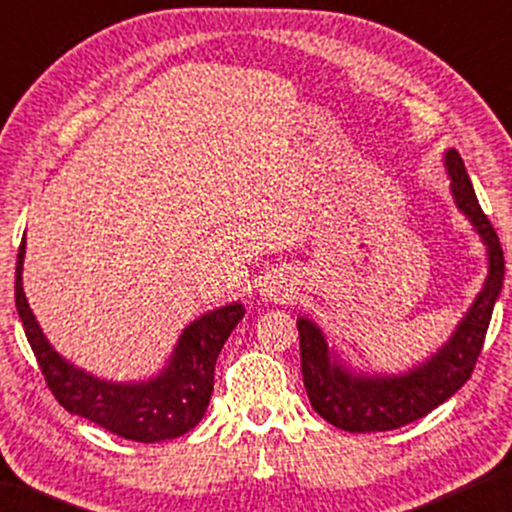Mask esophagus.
<instances>
[{"instance_id":"obj_1","label":"esophagus","mask_w":512,"mask_h":512,"mask_svg":"<svg viewBox=\"0 0 512 512\" xmlns=\"http://www.w3.org/2000/svg\"><path fill=\"white\" fill-rule=\"evenodd\" d=\"M286 291H289V289H282V286H268V289H265V298L279 303V300L286 298Z\"/></svg>"}]
</instances>
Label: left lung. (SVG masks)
I'll list each match as a JSON object with an SVG mask.
<instances>
[{
	"instance_id": "1",
	"label": "left lung",
	"mask_w": 512,
	"mask_h": 512,
	"mask_svg": "<svg viewBox=\"0 0 512 512\" xmlns=\"http://www.w3.org/2000/svg\"><path fill=\"white\" fill-rule=\"evenodd\" d=\"M454 205L473 223L487 247V279L452 338L419 366L401 375H356L328 349L324 333L314 321L300 317V368L314 412L328 424L349 433L391 431L429 415L433 408L457 394L471 377L482 352L489 319L503 286V249L499 235L480 209L464 160L454 149L445 151Z\"/></svg>"
}]
</instances>
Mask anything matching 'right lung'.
<instances>
[{
    "label": "right lung",
    "instance_id": "obj_1",
    "mask_svg": "<svg viewBox=\"0 0 512 512\" xmlns=\"http://www.w3.org/2000/svg\"><path fill=\"white\" fill-rule=\"evenodd\" d=\"M23 261L25 237L16 261V310L41 375L62 408L137 443H160L184 436L205 417L214 391L216 359L223 342L244 317L242 303L219 307L188 324L167 366L151 380L107 382L62 359L46 340L27 305Z\"/></svg>",
    "mask_w": 512,
    "mask_h": 512
}]
</instances>
